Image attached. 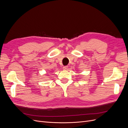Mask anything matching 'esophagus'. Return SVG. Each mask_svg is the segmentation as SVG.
I'll use <instances>...</instances> for the list:
<instances>
[{"instance_id":"34e87169","label":"esophagus","mask_w":128,"mask_h":128,"mask_svg":"<svg viewBox=\"0 0 128 128\" xmlns=\"http://www.w3.org/2000/svg\"><path fill=\"white\" fill-rule=\"evenodd\" d=\"M68 68V66H64L63 67L64 70H67Z\"/></svg>"}]
</instances>
